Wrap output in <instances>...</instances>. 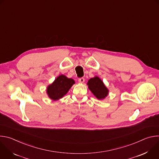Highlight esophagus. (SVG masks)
Masks as SVG:
<instances>
[{
	"mask_svg": "<svg viewBox=\"0 0 159 159\" xmlns=\"http://www.w3.org/2000/svg\"><path fill=\"white\" fill-rule=\"evenodd\" d=\"M79 82L80 83H84V82H85V79H84V78H83V77L80 78V79H79Z\"/></svg>",
	"mask_w": 159,
	"mask_h": 159,
	"instance_id": "1",
	"label": "esophagus"
}]
</instances>
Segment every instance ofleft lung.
<instances>
[{"mask_svg":"<svg viewBox=\"0 0 159 159\" xmlns=\"http://www.w3.org/2000/svg\"><path fill=\"white\" fill-rule=\"evenodd\" d=\"M87 85L89 89L99 100L105 99L109 94L108 89L104 85L103 81L98 76L90 79Z\"/></svg>","mask_w":159,"mask_h":159,"instance_id":"1","label":"left lung"}]
</instances>
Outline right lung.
I'll use <instances>...</instances> for the list:
<instances>
[{
  "instance_id": "add662e5",
  "label": "right lung",
  "mask_w": 159,
  "mask_h": 159,
  "mask_svg": "<svg viewBox=\"0 0 159 159\" xmlns=\"http://www.w3.org/2000/svg\"><path fill=\"white\" fill-rule=\"evenodd\" d=\"M74 84V79L68 78L65 75H60L55 79L53 83L48 85L47 94L52 100L57 101L69 92Z\"/></svg>"
}]
</instances>
